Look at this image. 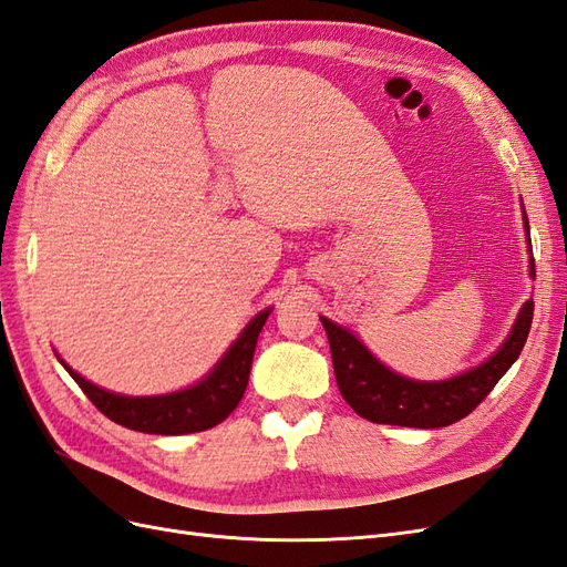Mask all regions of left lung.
<instances>
[{"label":"left lung","instance_id":"8db88e82","mask_svg":"<svg viewBox=\"0 0 567 567\" xmlns=\"http://www.w3.org/2000/svg\"><path fill=\"white\" fill-rule=\"evenodd\" d=\"M525 215V210H523ZM525 229L529 231L527 215ZM529 271L535 274V260L529 262ZM535 302L527 300L516 323L487 362L454 375L450 381L423 383L411 381L404 375L390 371L375 359L364 342L352 336L348 329L323 319L321 323L329 336L336 383L346 402L359 416L371 423L406 425V427H442L468 416L471 411L483 402L492 388L499 383L502 375L516 362L532 326Z\"/></svg>","mask_w":567,"mask_h":567}]
</instances>
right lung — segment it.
<instances>
[{
    "instance_id": "1",
    "label": "right lung",
    "mask_w": 567,
    "mask_h": 567,
    "mask_svg": "<svg viewBox=\"0 0 567 567\" xmlns=\"http://www.w3.org/2000/svg\"><path fill=\"white\" fill-rule=\"evenodd\" d=\"M269 312L271 310H262L255 319H250L241 336L236 338L234 346L203 381L179 392L156 394V398H127V394L109 392L84 381L63 359H59V362L73 375L75 383L101 414L117 425L151 435L200 433L225 421L241 402L248 385L257 336H260Z\"/></svg>"
}]
</instances>
